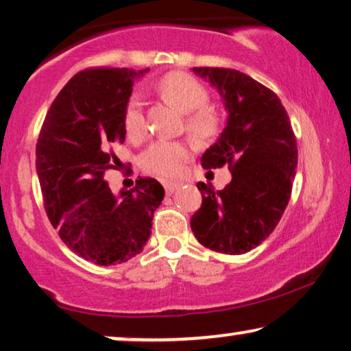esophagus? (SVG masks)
<instances>
[{"instance_id": "obj_1", "label": "esophagus", "mask_w": 351, "mask_h": 351, "mask_svg": "<svg viewBox=\"0 0 351 351\" xmlns=\"http://www.w3.org/2000/svg\"><path fill=\"white\" fill-rule=\"evenodd\" d=\"M162 186H165L166 195H172L177 189H179L180 184L179 182H162Z\"/></svg>"}]
</instances>
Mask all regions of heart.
Instances as JSON below:
<instances>
[{
  "label": "heart",
  "mask_w": 351,
  "mask_h": 351,
  "mask_svg": "<svg viewBox=\"0 0 351 351\" xmlns=\"http://www.w3.org/2000/svg\"><path fill=\"white\" fill-rule=\"evenodd\" d=\"M158 89L167 102L186 113L185 129L198 143H209L222 131V114L208 107L209 90L185 71H171L162 76ZM124 131L131 142L138 143L148 136V121L143 102L132 97L124 110ZM191 145L185 141L155 142L142 156V167L160 179H177L191 160Z\"/></svg>",
  "instance_id": "obj_1"
}]
</instances>
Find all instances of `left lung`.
I'll return each mask as SVG.
<instances>
[{
    "instance_id": "obj_1",
    "label": "left lung",
    "mask_w": 351,
    "mask_h": 351,
    "mask_svg": "<svg viewBox=\"0 0 351 351\" xmlns=\"http://www.w3.org/2000/svg\"><path fill=\"white\" fill-rule=\"evenodd\" d=\"M193 71L217 88L228 112L227 126L201 165L228 166L232 182L223 190L198 182L203 204L190 227L210 251L249 252L270 237L289 203L297 167L291 119L271 89L241 71L214 66Z\"/></svg>"
}]
</instances>
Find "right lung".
I'll return each mask as SVG.
<instances>
[{
    "instance_id": "add662e5",
    "label": "right lung",
    "mask_w": 351,
    "mask_h": 351,
    "mask_svg": "<svg viewBox=\"0 0 351 351\" xmlns=\"http://www.w3.org/2000/svg\"><path fill=\"white\" fill-rule=\"evenodd\" d=\"M148 69H86L64 86L43 123L36 172L52 227L76 256L95 265H117L141 254L153 214L165 198L155 179L114 195L104 176L119 161L124 110L136 80Z\"/></svg>"
}]
</instances>
